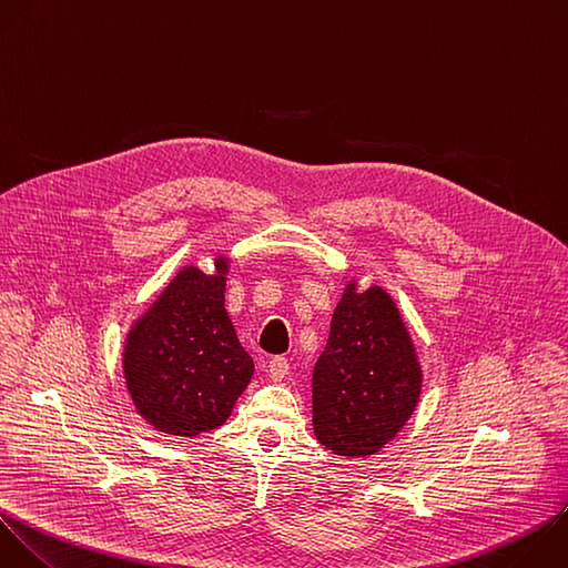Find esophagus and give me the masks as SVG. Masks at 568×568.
I'll use <instances>...</instances> for the list:
<instances>
[{"instance_id": "esophagus-1", "label": "esophagus", "mask_w": 568, "mask_h": 568, "mask_svg": "<svg viewBox=\"0 0 568 568\" xmlns=\"http://www.w3.org/2000/svg\"><path fill=\"white\" fill-rule=\"evenodd\" d=\"M288 375V359L286 357H273L268 362V377L273 382H282Z\"/></svg>"}]
</instances>
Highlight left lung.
I'll use <instances>...</instances> for the list:
<instances>
[{"instance_id": "obj_1", "label": "left lung", "mask_w": 568, "mask_h": 568, "mask_svg": "<svg viewBox=\"0 0 568 568\" xmlns=\"http://www.w3.org/2000/svg\"><path fill=\"white\" fill-rule=\"evenodd\" d=\"M357 286L346 284L313 371V430L342 457L384 448L422 393L415 344L393 297L382 286Z\"/></svg>"}]
</instances>
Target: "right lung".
Wrapping results in <instances>:
<instances>
[{
	"label": "right lung",
	"instance_id": "add662e5",
	"mask_svg": "<svg viewBox=\"0 0 568 568\" xmlns=\"http://www.w3.org/2000/svg\"><path fill=\"white\" fill-rule=\"evenodd\" d=\"M229 257L215 273L184 266L133 322L124 339V379L146 424L171 437L222 426L255 364L224 308Z\"/></svg>",
	"mask_w": 568,
	"mask_h": 568
}]
</instances>
